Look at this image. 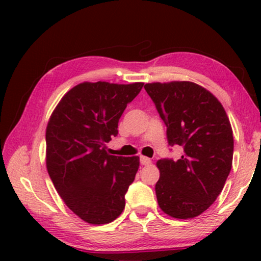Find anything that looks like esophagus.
Returning <instances> with one entry per match:
<instances>
[{"label": "esophagus", "instance_id": "1", "mask_svg": "<svg viewBox=\"0 0 261 261\" xmlns=\"http://www.w3.org/2000/svg\"><path fill=\"white\" fill-rule=\"evenodd\" d=\"M151 163H152V160L147 158V156H144V155L140 156V164H141V165H149Z\"/></svg>", "mask_w": 261, "mask_h": 261}]
</instances>
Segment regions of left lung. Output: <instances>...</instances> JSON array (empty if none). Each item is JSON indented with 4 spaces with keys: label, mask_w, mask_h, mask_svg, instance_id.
<instances>
[{
    "label": "left lung",
    "mask_w": 261,
    "mask_h": 261,
    "mask_svg": "<svg viewBox=\"0 0 261 261\" xmlns=\"http://www.w3.org/2000/svg\"><path fill=\"white\" fill-rule=\"evenodd\" d=\"M145 90L165 122L171 146H183L178 160L156 162L159 208L171 217L194 219L221 194L233 164L234 139L221 102L188 81L146 83Z\"/></svg>",
    "instance_id": "left-lung-1"
}]
</instances>
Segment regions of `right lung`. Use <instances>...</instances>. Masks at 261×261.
<instances>
[{
  "label": "right lung",
  "mask_w": 261,
  "mask_h": 261,
  "mask_svg": "<svg viewBox=\"0 0 261 261\" xmlns=\"http://www.w3.org/2000/svg\"><path fill=\"white\" fill-rule=\"evenodd\" d=\"M144 83L83 82L63 96L46 127V167L56 190L73 214L106 224L124 209V195L139 156H116L107 144L117 135L127 105Z\"/></svg>",
  "instance_id": "add662e5"
}]
</instances>
